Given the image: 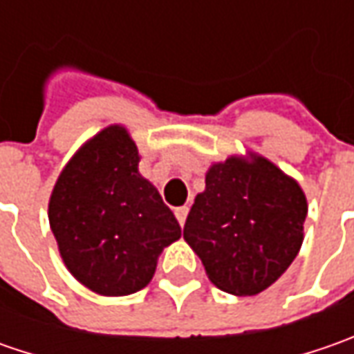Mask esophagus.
I'll return each mask as SVG.
<instances>
[{
    "mask_svg": "<svg viewBox=\"0 0 354 354\" xmlns=\"http://www.w3.org/2000/svg\"><path fill=\"white\" fill-rule=\"evenodd\" d=\"M187 214H189V207L183 205V207H179V209H175V216H177V221H179V225L183 226L185 221H187Z\"/></svg>",
    "mask_w": 354,
    "mask_h": 354,
    "instance_id": "obj_1",
    "label": "esophagus"
}]
</instances>
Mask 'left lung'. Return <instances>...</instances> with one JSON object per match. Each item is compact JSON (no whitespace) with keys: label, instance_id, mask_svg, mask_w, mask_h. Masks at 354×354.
I'll return each instance as SVG.
<instances>
[{"label":"left lung","instance_id":"1","mask_svg":"<svg viewBox=\"0 0 354 354\" xmlns=\"http://www.w3.org/2000/svg\"><path fill=\"white\" fill-rule=\"evenodd\" d=\"M307 198L299 183L260 153L212 163L183 228L212 283L238 297L270 288L304 242Z\"/></svg>","mask_w":354,"mask_h":354}]
</instances>
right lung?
I'll use <instances>...</instances> for the list:
<instances>
[{"label": "right lung", "mask_w": 354, "mask_h": 354, "mask_svg": "<svg viewBox=\"0 0 354 354\" xmlns=\"http://www.w3.org/2000/svg\"><path fill=\"white\" fill-rule=\"evenodd\" d=\"M122 124L100 129L62 167L48 198V225L66 270L90 292L143 290L181 226L140 169Z\"/></svg>", "instance_id": "1"}]
</instances>
